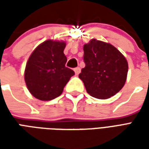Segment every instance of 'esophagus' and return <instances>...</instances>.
I'll return each instance as SVG.
<instances>
[{
  "label": "esophagus",
  "instance_id": "34e87169",
  "mask_svg": "<svg viewBox=\"0 0 149 149\" xmlns=\"http://www.w3.org/2000/svg\"><path fill=\"white\" fill-rule=\"evenodd\" d=\"M74 72H75V73H76V75H78L80 72H81V68L77 67V68H74Z\"/></svg>",
  "mask_w": 149,
  "mask_h": 149
}]
</instances>
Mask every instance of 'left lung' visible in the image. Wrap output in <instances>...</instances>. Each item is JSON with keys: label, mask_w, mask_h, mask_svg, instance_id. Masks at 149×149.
<instances>
[{"label": "left lung", "mask_w": 149, "mask_h": 149, "mask_svg": "<svg viewBox=\"0 0 149 149\" xmlns=\"http://www.w3.org/2000/svg\"><path fill=\"white\" fill-rule=\"evenodd\" d=\"M85 67L79 78L87 93L97 99H108L124 87L127 79V60L109 43L92 39L84 45Z\"/></svg>", "instance_id": "1"}]
</instances>
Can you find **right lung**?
Returning <instances> with one entry per match:
<instances>
[{
	"mask_svg": "<svg viewBox=\"0 0 149 149\" xmlns=\"http://www.w3.org/2000/svg\"><path fill=\"white\" fill-rule=\"evenodd\" d=\"M65 41L48 40L37 46L28 60L24 81L30 93L40 100L59 97L69 79L75 74L65 67Z\"/></svg>",
	"mask_w": 149,
	"mask_h": 149,
	"instance_id": "right-lung-1",
	"label": "right lung"
}]
</instances>
